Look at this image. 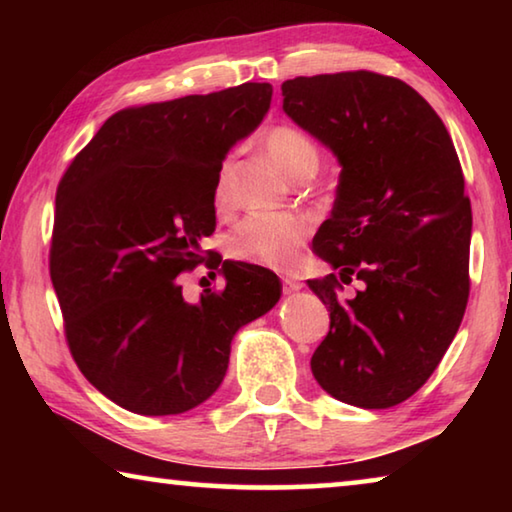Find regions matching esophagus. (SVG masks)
Masks as SVG:
<instances>
[{"label":"esophagus","instance_id":"1","mask_svg":"<svg viewBox=\"0 0 512 512\" xmlns=\"http://www.w3.org/2000/svg\"><path fill=\"white\" fill-rule=\"evenodd\" d=\"M282 287H284V293H296L305 287V284L296 280V277H282Z\"/></svg>","mask_w":512,"mask_h":512}]
</instances>
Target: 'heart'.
<instances>
[{"label":"heart","mask_w":512,"mask_h":512,"mask_svg":"<svg viewBox=\"0 0 512 512\" xmlns=\"http://www.w3.org/2000/svg\"><path fill=\"white\" fill-rule=\"evenodd\" d=\"M264 146L275 164L293 178L300 169L318 164V146L296 126L280 124L264 135ZM232 198L230 162L225 160L214 178V203L225 207ZM309 232L307 221L289 212H253L237 223L230 237V253L246 262L271 268H291Z\"/></svg>","instance_id":"obj_1"}]
</instances>
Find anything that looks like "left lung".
<instances>
[{
  "mask_svg": "<svg viewBox=\"0 0 512 512\" xmlns=\"http://www.w3.org/2000/svg\"><path fill=\"white\" fill-rule=\"evenodd\" d=\"M282 108L341 164L314 253L336 273L309 280L329 332L311 357L323 391L388 409L438 368L470 296L472 207L443 119L393 76L339 72L282 83ZM364 282L340 300L343 283Z\"/></svg>",
  "mask_w": 512,
  "mask_h": 512,
  "instance_id": "1",
  "label": "left lung"
}]
</instances>
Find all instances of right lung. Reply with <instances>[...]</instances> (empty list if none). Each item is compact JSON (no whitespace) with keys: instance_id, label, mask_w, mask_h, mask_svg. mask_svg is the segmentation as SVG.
Segmentation results:
<instances>
[{"instance_id":"right-lung-1","label":"right lung","mask_w":512,"mask_h":512,"mask_svg":"<svg viewBox=\"0 0 512 512\" xmlns=\"http://www.w3.org/2000/svg\"><path fill=\"white\" fill-rule=\"evenodd\" d=\"M271 83L146 103L106 119L56 192L49 273L76 366L140 415L194 409L221 386L230 343L280 300L268 268L212 257L225 289L183 298L178 277L205 259L214 178L262 124Z\"/></svg>"}]
</instances>
